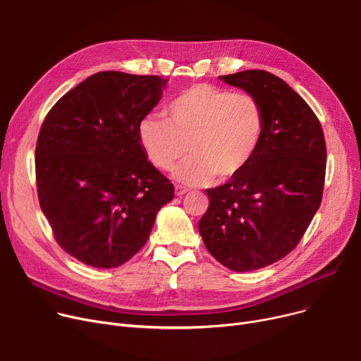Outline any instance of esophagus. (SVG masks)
Segmentation results:
<instances>
[{
    "instance_id": "1",
    "label": "esophagus",
    "mask_w": 361,
    "mask_h": 361,
    "mask_svg": "<svg viewBox=\"0 0 361 361\" xmlns=\"http://www.w3.org/2000/svg\"><path fill=\"white\" fill-rule=\"evenodd\" d=\"M188 192V188H185V187H183V185H176V196H183V195H185Z\"/></svg>"
}]
</instances>
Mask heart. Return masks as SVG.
<instances>
[{
    "label": "heart",
    "mask_w": 361,
    "mask_h": 361,
    "mask_svg": "<svg viewBox=\"0 0 361 361\" xmlns=\"http://www.w3.org/2000/svg\"><path fill=\"white\" fill-rule=\"evenodd\" d=\"M168 120L146 116L137 127L147 161L171 171L187 152L192 155L176 169L184 184L228 181L249 166L264 135V111L247 92L214 85H193L166 106Z\"/></svg>",
    "instance_id": "obj_1"
}]
</instances>
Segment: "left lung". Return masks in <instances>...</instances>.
Listing matches in <instances>:
<instances>
[{
    "instance_id": "1",
    "label": "left lung",
    "mask_w": 361,
    "mask_h": 361,
    "mask_svg": "<svg viewBox=\"0 0 361 361\" xmlns=\"http://www.w3.org/2000/svg\"><path fill=\"white\" fill-rule=\"evenodd\" d=\"M221 79L259 99L264 135L241 174L207 188L199 231L224 267L249 272L291 253L324 195L326 143L313 109L278 75L244 70Z\"/></svg>"
}]
</instances>
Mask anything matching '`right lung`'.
I'll use <instances>...</instances> for the list:
<instances>
[{
  "instance_id": "obj_1",
  "label": "right lung",
  "mask_w": 361,
  "mask_h": 361,
  "mask_svg": "<svg viewBox=\"0 0 361 361\" xmlns=\"http://www.w3.org/2000/svg\"><path fill=\"white\" fill-rule=\"evenodd\" d=\"M159 75L99 71L47 114L36 142L37 197L60 247L117 268L146 244L174 184L152 165L137 127L157 106Z\"/></svg>"
}]
</instances>
